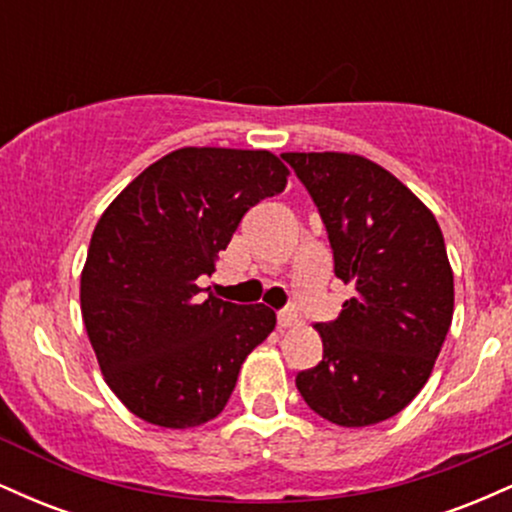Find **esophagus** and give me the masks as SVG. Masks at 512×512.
I'll use <instances>...</instances> for the list:
<instances>
[{
  "instance_id": "1",
  "label": "esophagus",
  "mask_w": 512,
  "mask_h": 512,
  "mask_svg": "<svg viewBox=\"0 0 512 512\" xmlns=\"http://www.w3.org/2000/svg\"><path fill=\"white\" fill-rule=\"evenodd\" d=\"M276 322H279L281 330H289V327L298 325V315L293 313V310H281V313L276 315Z\"/></svg>"
}]
</instances>
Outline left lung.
Listing matches in <instances>:
<instances>
[{
    "label": "left lung",
    "instance_id": "obj_1",
    "mask_svg": "<svg viewBox=\"0 0 512 512\" xmlns=\"http://www.w3.org/2000/svg\"><path fill=\"white\" fill-rule=\"evenodd\" d=\"M317 204L334 274L351 286L320 322L322 361L296 375L310 409L344 428L390 419L421 392L455 308L452 267L431 209L390 170L356 154H281Z\"/></svg>",
    "mask_w": 512,
    "mask_h": 512
}]
</instances>
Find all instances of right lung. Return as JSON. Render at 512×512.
Wrapping results in <instances>:
<instances>
[{
	"instance_id": "right-lung-1",
	"label": "right lung",
	"mask_w": 512,
	"mask_h": 512,
	"mask_svg": "<svg viewBox=\"0 0 512 512\" xmlns=\"http://www.w3.org/2000/svg\"><path fill=\"white\" fill-rule=\"evenodd\" d=\"M269 151L185 146L158 158L96 223L81 317L110 390L146 424L195 428L219 416L240 366L274 330L267 305L202 298L240 219L284 192Z\"/></svg>"
}]
</instances>
